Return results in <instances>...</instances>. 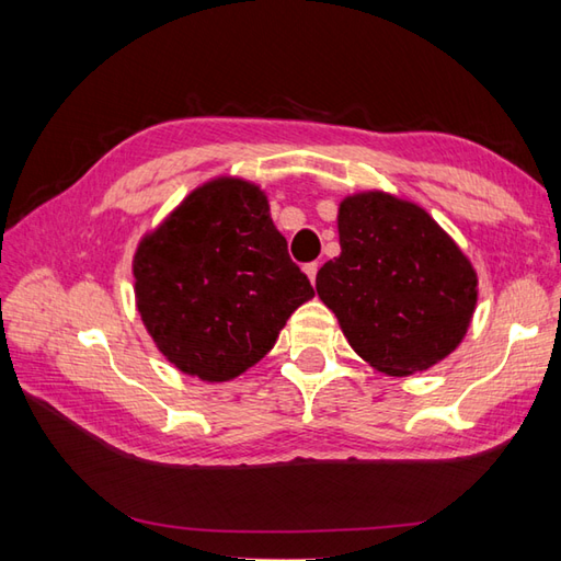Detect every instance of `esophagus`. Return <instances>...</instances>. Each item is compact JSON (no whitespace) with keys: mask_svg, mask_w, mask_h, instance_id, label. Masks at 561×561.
Segmentation results:
<instances>
[{"mask_svg":"<svg viewBox=\"0 0 561 561\" xmlns=\"http://www.w3.org/2000/svg\"><path fill=\"white\" fill-rule=\"evenodd\" d=\"M318 267H320V265H318V262H308V265L304 267V272H306V277H308V279H311V284L316 282V274H318Z\"/></svg>","mask_w":561,"mask_h":561,"instance_id":"obj_1","label":"esophagus"}]
</instances>
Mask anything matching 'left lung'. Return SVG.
<instances>
[{"mask_svg":"<svg viewBox=\"0 0 561 561\" xmlns=\"http://www.w3.org/2000/svg\"><path fill=\"white\" fill-rule=\"evenodd\" d=\"M340 255L316 291L362 359L386 376L444 362L468 335L478 272L424 207L364 190L337 207Z\"/></svg>","mask_w":561,"mask_h":561,"instance_id":"obj_1","label":"left lung"}]
</instances>
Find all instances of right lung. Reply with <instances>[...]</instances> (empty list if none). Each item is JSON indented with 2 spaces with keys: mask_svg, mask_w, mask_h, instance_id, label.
Listing matches in <instances>:
<instances>
[{
  "mask_svg": "<svg viewBox=\"0 0 561 561\" xmlns=\"http://www.w3.org/2000/svg\"><path fill=\"white\" fill-rule=\"evenodd\" d=\"M135 304L178 371L226 383L255 366L313 287L270 217L267 193L236 175L197 185L139 238Z\"/></svg>",
  "mask_w": 561,
  "mask_h": 561,
  "instance_id": "right-lung-1",
  "label": "right lung"
}]
</instances>
